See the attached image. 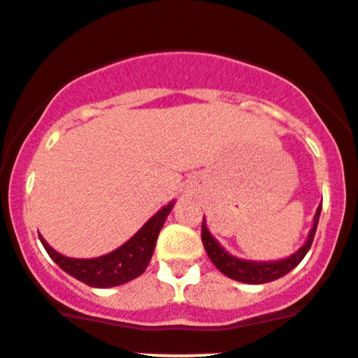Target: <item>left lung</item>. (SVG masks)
Wrapping results in <instances>:
<instances>
[{"label":"left lung","instance_id":"8db88e82","mask_svg":"<svg viewBox=\"0 0 358 358\" xmlns=\"http://www.w3.org/2000/svg\"><path fill=\"white\" fill-rule=\"evenodd\" d=\"M320 214L321 205L317 207V212H315L314 215V224H312L310 228L307 243L299 248L296 253H292L291 257H287V259L283 260H276V262H253V260L237 259V257L227 253V251L223 250V246L210 235L207 224H205V217H203L201 224V241L205 250H207L208 259L212 260V264H214L224 276L243 283H267L285 276L303 260V257L307 255V251L310 250L312 241H314L315 228H317V223H320Z\"/></svg>","mask_w":358,"mask_h":358}]
</instances>
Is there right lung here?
Here are the masks:
<instances>
[{
  "label": "right lung",
  "mask_w": 358,
  "mask_h": 358,
  "mask_svg": "<svg viewBox=\"0 0 358 358\" xmlns=\"http://www.w3.org/2000/svg\"><path fill=\"white\" fill-rule=\"evenodd\" d=\"M173 205L175 203L171 201L167 207L160 208L123 246H119L117 250L110 251L107 255L96 257V259L64 257L57 253L43 239V235H38V239L43 243L44 250L48 251V255L59 264L60 269H64L67 275L75 276L76 280L91 285V287H115V285H123V283L137 278V276L146 271L151 255H153V250H155L157 237H159L164 221L171 212Z\"/></svg>",
  "instance_id": "add662e5"
}]
</instances>
